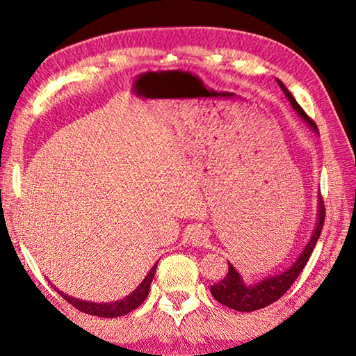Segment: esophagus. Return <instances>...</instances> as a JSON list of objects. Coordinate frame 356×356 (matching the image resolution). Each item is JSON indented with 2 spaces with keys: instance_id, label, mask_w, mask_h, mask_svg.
I'll return each mask as SVG.
<instances>
[{
  "instance_id": "34e87169",
  "label": "esophagus",
  "mask_w": 356,
  "mask_h": 356,
  "mask_svg": "<svg viewBox=\"0 0 356 356\" xmlns=\"http://www.w3.org/2000/svg\"><path fill=\"white\" fill-rule=\"evenodd\" d=\"M190 242H191L193 245H196V246L206 245V242H207V234H206V231H204V229L196 227L195 231H193V232L190 234Z\"/></svg>"
}]
</instances>
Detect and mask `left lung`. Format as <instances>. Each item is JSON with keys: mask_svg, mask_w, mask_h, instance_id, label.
Listing matches in <instances>:
<instances>
[{"mask_svg": "<svg viewBox=\"0 0 356 356\" xmlns=\"http://www.w3.org/2000/svg\"><path fill=\"white\" fill-rule=\"evenodd\" d=\"M276 81H278L280 88L282 89V92H284L287 100L291 102V105L295 110V113H297L298 116L303 119L312 130L318 134L314 120H312L308 114L303 111V108L297 104V100L293 99L291 91H289V89L284 86V83H282L281 80H276ZM323 220H325L323 200H322V196L318 195L317 222H316L314 232H312L309 242L306 243L303 251H301V254L297 257V261H295L291 267L278 275H273V276L270 275V276H267V278H262L261 281L252 282V284H246L242 278V275L237 272L236 267H234L231 262H227L229 270H227L225 278H222L220 282H216V284L210 286V292H212L213 298L218 301V303L227 306V308L242 311V312H251L256 309H262V308H265V306L275 303L276 300L281 298L282 295L289 291V287L292 286V282L298 278V275L301 272H303L305 265L309 261L311 252L314 251L317 240H318V237H321Z\"/></svg>", "mask_w": 356, "mask_h": 356, "instance_id": "obj_1", "label": "left lung"}]
</instances>
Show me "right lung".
Wrapping results in <instances>:
<instances>
[{
    "label": "right lung",
    "instance_id": "obj_1",
    "mask_svg": "<svg viewBox=\"0 0 356 356\" xmlns=\"http://www.w3.org/2000/svg\"><path fill=\"white\" fill-rule=\"evenodd\" d=\"M156 264H154V267L149 270V273L146 275V278L141 281V284L138 286L134 292L129 293L127 297H124L122 300H116V301H108V303H95V301H86V300H80L72 297V295L64 293L63 291H59L56 286L55 291L63 295V297L69 301L72 306H75L78 311L84 312V314H91V316H97V317H120L129 314L130 311L136 309L140 306L146 297L149 295V289H150V282L154 280L155 270H156Z\"/></svg>",
    "mask_w": 356,
    "mask_h": 356
}]
</instances>
